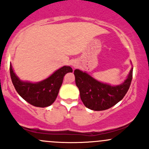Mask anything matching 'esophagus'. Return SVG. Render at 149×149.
Returning <instances> with one entry per match:
<instances>
[{"instance_id":"1","label":"esophagus","mask_w":149,"mask_h":149,"mask_svg":"<svg viewBox=\"0 0 149 149\" xmlns=\"http://www.w3.org/2000/svg\"><path fill=\"white\" fill-rule=\"evenodd\" d=\"M71 65L73 66V68H76L78 65H79V63H78V62H76V61H74L71 63Z\"/></svg>"}]
</instances>
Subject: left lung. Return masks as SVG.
Listing matches in <instances>:
<instances>
[{"label": "left lung", "mask_w": 149, "mask_h": 149, "mask_svg": "<svg viewBox=\"0 0 149 149\" xmlns=\"http://www.w3.org/2000/svg\"><path fill=\"white\" fill-rule=\"evenodd\" d=\"M133 69L132 67L125 80L117 86L97 81L87 72L76 69L74 70L76 84L79 89L81 100L84 104L91 110L102 111L119 102L130 88Z\"/></svg>", "instance_id": "1"}]
</instances>
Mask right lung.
<instances>
[{"label":"right lung","mask_w":149,"mask_h":149,"mask_svg":"<svg viewBox=\"0 0 149 149\" xmlns=\"http://www.w3.org/2000/svg\"><path fill=\"white\" fill-rule=\"evenodd\" d=\"M69 72H73L71 67L64 65L47 79L33 83L21 80L10 64V78L18 94L30 104L38 107L50 106L55 101L64 76Z\"/></svg>","instance_id":"add662e5"}]
</instances>
